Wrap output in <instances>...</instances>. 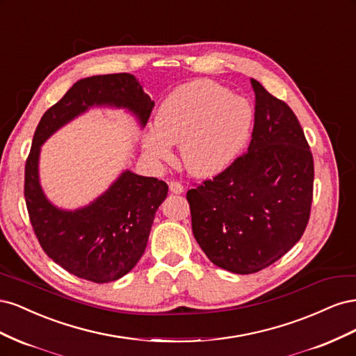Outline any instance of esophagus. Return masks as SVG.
Here are the masks:
<instances>
[{
	"mask_svg": "<svg viewBox=\"0 0 356 356\" xmlns=\"http://www.w3.org/2000/svg\"><path fill=\"white\" fill-rule=\"evenodd\" d=\"M169 190L172 193H175V195H179V193L184 191V187H182V184H181V182H178V181H170L169 182Z\"/></svg>",
	"mask_w": 356,
	"mask_h": 356,
	"instance_id": "obj_1",
	"label": "esophagus"
}]
</instances>
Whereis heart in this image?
<instances>
[{
    "label": "heart",
    "mask_w": 356,
    "mask_h": 356,
    "mask_svg": "<svg viewBox=\"0 0 356 356\" xmlns=\"http://www.w3.org/2000/svg\"><path fill=\"white\" fill-rule=\"evenodd\" d=\"M251 104L209 80L182 84L161 102L156 131L145 134L144 148L156 160L170 159V145L181 144L186 169L212 177L238 157L251 132Z\"/></svg>",
    "instance_id": "b5f03b06"
}]
</instances>
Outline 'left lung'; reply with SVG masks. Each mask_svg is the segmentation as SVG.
Instances as JSON below:
<instances>
[{"label":"left lung","instance_id":"left-lung-1","mask_svg":"<svg viewBox=\"0 0 356 356\" xmlns=\"http://www.w3.org/2000/svg\"><path fill=\"white\" fill-rule=\"evenodd\" d=\"M254 129L248 152L187 191L193 234L209 260L250 275L303 236L314 199V156L288 104L251 79Z\"/></svg>","mask_w":356,"mask_h":356}]
</instances>
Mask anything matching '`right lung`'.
<instances>
[{
    "label": "right lung",
    "mask_w": 356,
    "mask_h": 356,
    "mask_svg": "<svg viewBox=\"0 0 356 356\" xmlns=\"http://www.w3.org/2000/svg\"><path fill=\"white\" fill-rule=\"evenodd\" d=\"M93 105L124 106L145 126L154 102L131 74L93 75L75 83L44 113L35 129L25 165V200L37 239L53 261L95 284L117 281L143 257L168 184L126 170L89 207L60 211L38 182L40 147L60 126Z\"/></svg>",
    "instance_id": "obj_1"
}]
</instances>
